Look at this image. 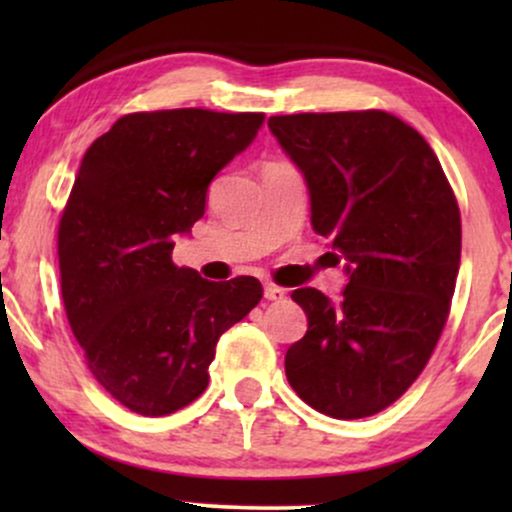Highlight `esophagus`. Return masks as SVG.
<instances>
[{
  "label": "esophagus",
  "mask_w": 512,
  "mask_h": 512,
  "mask_svg": "<svg viewBox=\"0 0 512 512\" xmlns=\"http://www.w3.org/2000/svg\"><path fill=\"white\" fill-rule=\"evenodd\" d=\"M264 298H267V301H284L286 291L279 289V286H274V284H264Z\"/></svg>",
  "instance_id": "34e87169"
}]
</instances>
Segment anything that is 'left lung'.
Segmentation results:
<instances>
[{
	"label": "left lung",
	"mask_w": 512,
	"mask_h": 512,
	"mask_svg": "<svg viewBox=\"0 0 512 512\" xmlns=\"http://www.w3.org/2000/svg\"><path fill=\"white\" fill-rule=\"evenodd\" d=\"M303 173L310 223L344 257L332 301L296 289L308 332L286 351L305 404L363 419L409 390L443 332L460 272V209L426 139L383 110L269 117Z\"/></svg>",
	"instance_id": "1"
}]
</instances>
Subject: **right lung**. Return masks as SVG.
Masks as SVG:
<instances>
[{
    "instance_id": "1",
    "label": "right lung",
    "mask_w": 512,
    "mask_h": 512,
    "mask_svg": "<svg viewBox=\"0 0 512 512\" xmlns=\"http://www.w3.org/2000/svg\"><path fill=\"white\" fill-rule=\"evenodd\" d=\"M262 113L202 108L125 115L88 146L60 221L62 298L93 378L142 416H166L209 383L216 342L260 303L255 276L175 267L221 168Z\"/></svg>"
}]
</instances>
